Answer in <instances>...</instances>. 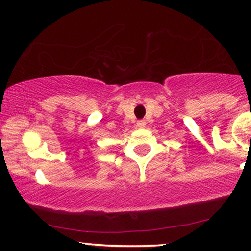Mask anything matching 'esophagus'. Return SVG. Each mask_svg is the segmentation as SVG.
<instances>
[{
	"label": "esophagus",
	"mask_w": 251,
	"mask_h": 251,
	"mask_svg": "<svg viewBox=\"0 0 251 251\" xmlns=\"http://www.w3.org/2000/svg\"><path fill=\"white\" fill-rule=\"evenodd\" d=\"M145 125H146V122L144 121V120H139V121H137L138 128H145Z\"/></svg>",
	"instance_id": "34e87169"
}]
</instances>
